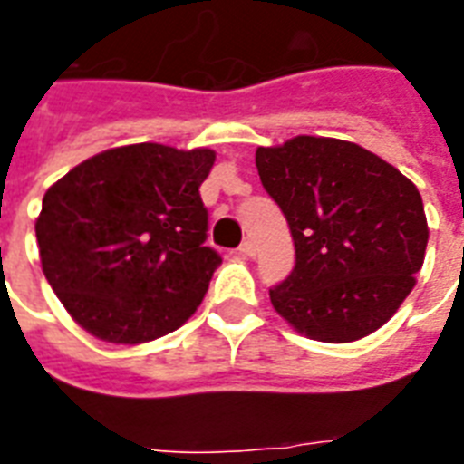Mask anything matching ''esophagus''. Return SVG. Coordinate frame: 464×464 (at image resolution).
<instances>
[{"label": "esophagus", "mask_w": 464, "mask_h": 464, "mask_svg": "<svg viewBox=\"0 0 464 464\" xmlns=\"http://www.w3.org/2000/svg\"><path fill=\"white\" fill-rule=\"evenodd\" d=\"M238 255H243V257H253V255H255V246H253V243H250V240H246V243H240Z\"/></svg>", "instance_id": "1"}]
</instances>
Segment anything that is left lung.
<instances>
[{"label":"left lung","instance_id":"8db88e82","mask_svg":"<svg viewBox=\"0 0 464 464\" xmlns=\"http://www.w3.org/2000/svg\"><path fill=\"white\" fill-rule=\"evenodd\" d=\"M289 221L296 265L269 289L301 334L344 344L388 323L414 289L429 226L417 185L353 141L294 137L255 154Z\"/></svg>","mask_w":464,"mask_h":464}]
</instances>
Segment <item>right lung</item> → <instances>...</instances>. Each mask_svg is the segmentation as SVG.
<instances>
[{
	"mask_svg": "<svg viewBox=\"0 0 464 464\" xmlns=\"http://www.w3.org/2000/svg\"><path fill=\"white\" fill-rule=\"evenodd\" d=\"M214 159L144 141L91 156L47 189L35 221L43 275L93 337L151 342L202 304L221 265L204 246L199 197Z\"/></svg>",
	"mask_w": 464,
	"mask_h": 464,
	"instance_id": "right-lung-1",
	"label": "right lung"
}]
</instances>
